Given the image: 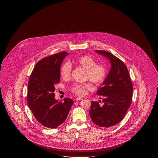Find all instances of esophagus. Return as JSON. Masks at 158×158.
Segmentation results:
<instances>
[{"label": "esophagus", "instance_id": "1", "mask_svg": "<svg viewBox=\"0 0 158 158\" xmlns=\"http://www.w3.org/2000/svg\"><path fill=\"white\" fill-rule=\"evenodd\" d=\"M82 98H81V97H77L76 98L75 100L76 101H80V100H82Z\"/></svg>", "mask_w": 158, "mask_h": 158}]
</instances>
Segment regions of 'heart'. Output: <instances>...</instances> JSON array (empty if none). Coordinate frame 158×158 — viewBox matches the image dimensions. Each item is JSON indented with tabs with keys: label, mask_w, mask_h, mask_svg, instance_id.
<instances>
[{
	"label": "heart",
	"mask_w": 158,
	"mask_h": 158,
	"mask_svg": "<svg viewBox=\"0 0 158 158\" xmlns=\"http://www.w3.org/2000/svg\"><path fill=\"white\" fill-rule=\"evenodd\" d=\"M74 63L86 70V77L89 79L94 84L100 85L105 81L107 69L104 64H97V61L89 55H82L76 57L73 60ZM72 70V66L70 62H64L60 68V75L64 79H69ZM91 88L90 84L75 83L70 87V90L77 95H84L86 93V89Z\"/></svg>",
	"instance_id": "b5f03b06"
}]
</instances>
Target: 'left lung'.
<instances>
[{"label":"left lung","mask_w":158,"mask_h":158,"mask_svg":"<svg viewBox=\"0 0 158 158\" xmlns=\"http://www.w3.org/2000/svg\"><path fill=\"white\" fill-rule=\"evenodd\" d=\"M95 52L109 60L111 68L97 92L102 97L103 105L92 101L89 113L95 124L110 127L123 119L131 103L133 88L127 68L121 60L106 51Z\"/></svg>","instance_id":"obj_1"}]
</instances>
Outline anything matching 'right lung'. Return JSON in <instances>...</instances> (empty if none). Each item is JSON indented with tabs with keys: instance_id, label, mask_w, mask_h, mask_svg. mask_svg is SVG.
<instances>
[{
	"instance_id": "add662e5",
	"label": "right lung",
	"mask_w": 158,
	"mask_h": 158,
	"mask_svg": "<svg viewBox=\"0 0 158 158\" xmlns=\"http://www.w3.org/2000/svg\"><path fill=\"white\" fill-rule=\"evenodd\" d=\"M66 52L53 54L40 60L31 74L27 102L36 120L45 127L55 128L66 120L73 101L54 98V85L60 82V66L68 56Z\"/></svg>"
}]
</instances>
